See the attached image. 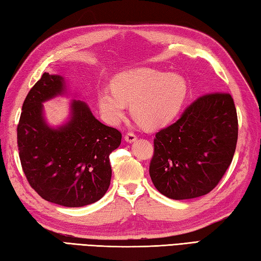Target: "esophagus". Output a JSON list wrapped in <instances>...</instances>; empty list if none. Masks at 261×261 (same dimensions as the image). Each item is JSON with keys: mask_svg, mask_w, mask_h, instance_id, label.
<instances>
[{"mask_svg": "<svg viewBox=\"0 0 261 261\" xmlns=\"http://www.w3.org/2000/svg\"><path fill=\"white\" fill-rule=\"evenodd\" d=\"M124 139H125L126 142H130V144H131V142H134V141L137 140V135L134 134V132H127V134L124 137Z\"/></svg>", "mask_w": 261, "mask_h": 261, "instance_id": "34e87169", "label": "esophagus"}]
</instances>
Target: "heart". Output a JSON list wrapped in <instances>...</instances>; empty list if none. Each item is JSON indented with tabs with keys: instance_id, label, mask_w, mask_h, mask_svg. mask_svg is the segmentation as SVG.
Wrapping results in <instances>:
<instances>
[{
	"instance_id": "b5f03b06",
	"label": "heart",
	"mask_w": 261,
	"mask_h": 261,
	"mask_svg": "<svg viewBox=\"0 0 261 261\" xmlns=\"http://www.w3.org/2000/svg\"><path fill=\"white\" fill-rule=\"evenodd\" d=\"M187 84L176 74L140 68L117 74L112 89L104 88L97 95L101 116L111 124L124 119L126 104L140 123L157 129L174 119L185 101Z\"/></svg>"
}]
</instances>
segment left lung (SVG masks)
I'll return each instance as SVG.
<instances>
[{
    "label": "left lung",
    "mask_w": 261,
    "mask_h": 261,
    "mask_svg": "<svg viewBox=\"0 0 261 261\" xmlns=\"http://www.w3.org/2000/svg\"><path fill=\"white\" fill-rule=\"evenodd\" d=\"M238 141V115L227 93L203 95L154 139L149 174L167 198L205 196L231 165Z\"/></svg>",
    "instance_id": "8db88e82"
}]
</instances>
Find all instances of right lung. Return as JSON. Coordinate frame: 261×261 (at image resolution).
Segmentation results:
<instances>
[{"instance_id":"add662e5","label":"right lung","mask_w":261,"mask_h":261,"mask_svg":"<svg viewBox=\"0 0 261 261\" xmlns=\"http://www.w3.org/2000/svg\"><path fill=\"white\" fill-rule=\"evenodd\" d=\"M63 76L44 73L23 101L17 138L20 162L30 187L45 200L64 207L98 201L110 187V154L122 135L101 123L85 101H71L69 121L46 123L43 103L63 95Z\"/></svg>"}]
</instances>
